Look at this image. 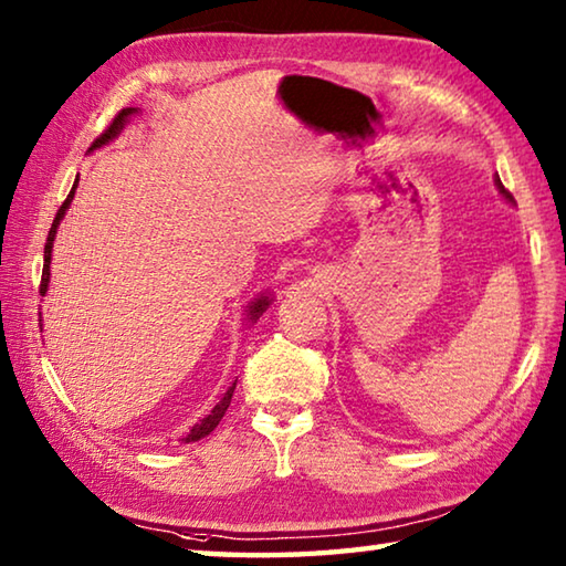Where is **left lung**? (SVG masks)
<instances>
[{"label":"left lung","mask_w":566,"mask_h":566,"mask_svg":"<svg viewBox=\"0 0 566 566\" xmlns=\"http://www.w3.org/2000/svg\"><path fill=\"white\" fill-rule=\"evenodd\" d=\"M496 189H500V191H502V195H504V197H506V199H510V202H512V197H510V191H506V189H504V187H502V181H500V179H496Z\"/></svg>","instance_id":"8db88e82"}]
</instances>
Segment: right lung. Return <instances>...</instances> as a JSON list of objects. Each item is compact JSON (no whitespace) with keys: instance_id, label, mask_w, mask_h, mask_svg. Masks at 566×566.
Instances as JSON below:
<instances>
[{"instance_id":"right-lung-1","label":"right lung","mask_w":566,"mask_h":566,"mask_svg":"<svg viewBox=\"0 0 566 566\" xmlns=\"http://www.w3.org/2000/svg\"><path fill=\"white\" fill-rule=\"evenodd\" d=\"M139 109L137 107H127V109H122L117 117L112 119V124L107 129H104V134H99L97 139H94V145L90 147V151L92 149H97V147H102V145H107V142H112L114 137H117V134L124 129V124H127V119L132 117V114H137ZM74 189H76V181H74V187H72V191L70 195H66V199L62 202V207L56 209V217H54V222H52V229H50V237H46V244H44V270H42V284H40V294L44 296L46 294V286H50V264H52V247H54V237H56V229H60V222L64 219V214H66V209H70V205H72V199H74ZM270 296H260V300H254L252 304H249V310H247V317L249 319H260V314L266 310V306H270ZM42 317V314H40ZM42 322V319H40ZM42 327V324H40ZM234 387H237V381L232 387L227 389V395L217 401V407L209 411L207 417H202L197 421L195 427L189 429L187 432V437L181 439V442L185 444H189V442H199V439H205L209 432H214L217 429V424L219 421H222V417H224V411H227V407H229V401H232V395H234Z\"/></svg>"}]
</instances>
